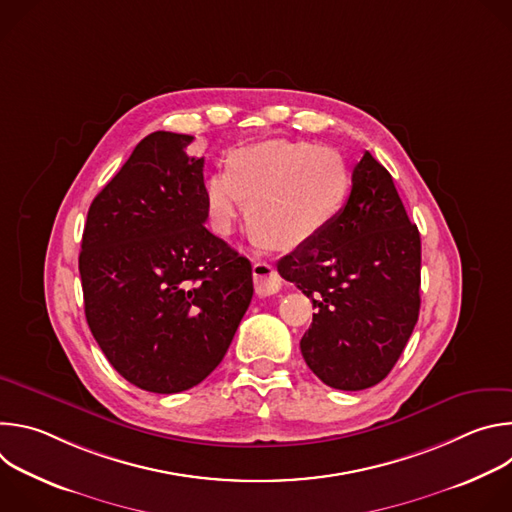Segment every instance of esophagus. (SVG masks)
Segmentation results:
<instances>
[{
	"instance_id": "34e87169",
	"label": "esophagus",
	"mask_w": 512,
	"mask_h": 512,
	"mask_svg": "<svg viewBox=\"0 0 512 512\" xmlns=\"http://www.w3.org/2000/svg\"><path fill=\"white\" fill-rule=\"evenodd\" d=\"M253 279H255V291L259 296H271L281 289V277L277 269L263 259L253 261Z\"/></svg>"
}]
</instances>
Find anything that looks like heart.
I'll return each instance as SVG.
<instances>
[{"label": "heart", "instance_id": "obj_1", "mask_svg": "<svg viewBox=\"0 0 512 512\" xmlns=\"http://www.w3.org/2000/svg\"><path fill=\"white\" fill-rule=\"evenodd\" d=\"M350 172L334 150L273 139L237 150L227 170L204 178L202 196L216 235H231L249 202V227L271 249H296L322 235L342 212Z\"/></svg>", "mask_w": 512, "mask_h": 512}]
</instances>
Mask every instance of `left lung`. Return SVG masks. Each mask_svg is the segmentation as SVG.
I'll list each match as a JSON object with an SVG mask.
<instances>
[{
  "label": "left lung",
  "instance_id": "obj_1",
  "mask_svg": "<svg viewBox=\"0 0 512 512\" xmlns=\"http://www.w3.org/2000/svg\"><path fill=\"white\" fill-rule=\"evenodd\" d=\"M277 271L316 308L300 348L322 383L362 391L391 373L419 316L421 239L369 152L336 221L281 257Z\"/></svg>",
  "mask_w": 512,
  "mask_h": 512
}]
</instances>
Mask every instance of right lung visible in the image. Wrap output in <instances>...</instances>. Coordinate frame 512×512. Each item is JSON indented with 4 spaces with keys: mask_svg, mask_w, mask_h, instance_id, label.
<instances>
[{
    "mask_svg": "<svg viewBox=\"0 0 512 512\" xmlns=\"http://www.w3.org/2000/svg\"><path fill=\"white\" fill-rule=\"evenodd\" d=\"M192 135L143 137L95 196L79 271L89 328L113 369L150 393L204 381L253 298V273L206 227L204 158Z\"/></svg>",
    "mask_w": 512,
    "mask_h": 512,
    "instance_id": "obj_1",
    "label": "right lung"
}]
</instances>
